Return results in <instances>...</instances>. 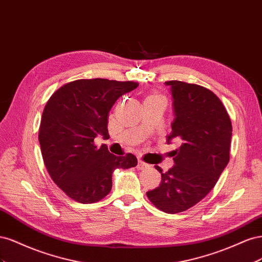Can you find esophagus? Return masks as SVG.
<instances>
[{
    "label": "esophagus",
    "instance_id": "34e87169",
    "mask_svg": "<svg viewBox=\"0 0 262 262\" xmlns=\"http://www.w3.org/2000/svg\"><path fill=\"white\" fill-rule=\"evenodd\" d=\"M147 167H149V165H148V164L144 163L143 161L139 160V163H138V166H137V168H138V169H140V170H143V169H145V168H147Z\"/></svg>",
    "mask_w": 262,
    "mask_h": 262
}]
</instances>
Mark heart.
Here are the masks:
<instances>
[{
  "label": "heart",
  "instance_id": "b5f03b06",
  "mask_svg": "<svg viewBox=\"0 0 262 262\" xmlns=\"http://www.w3.org/2000/svg\"><path fill=\"white\" fill-rule=\"evenodd\" d=\"M150 96H158V95H150Z\"/></svg>",
  "mask_w": 262,
  "mask_h": 262
}]
</instances>
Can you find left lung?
I'll list each match as a JSON object with an SVG mask.
<instances>
[{"label": "left lung", "mask_w": 262, "mask_h": 262, "mask_svg": "<svg viewBox=\"0 0 262 262\" xmlns=\"http://www.w3.org/2000/svg\"><path fill=\"white\" fill-rule=\"evenodd\" d=\"M165 84L170 86L175 113L167 143L177 140L180 146L168 171L155 166L162 181L146 195L157 209L175 214L200 202L215 186L229 161L232 122L210 90L180 81Z\"/></svg>", "instance_id": "1"}]
</instances>
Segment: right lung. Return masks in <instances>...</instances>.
<instances>
[{"label":"right lung","mask_w":262,"mask_h":262,"mask_svg":"<svg viewBox=\"0 0 262 262\" xmlns=\"http://www.w3.org/2000/svg\"><path fill=\"white\" fill-rule=\"evenodd\" d=\"M138 86L106 78L77 80L60 87L47 101L38 136L43 163L54 184L71 199L101 200L112 190L116 168L138 165L131 153L116 156L106 145L94 144L98 134L109 138L108 116L117 99Z\"/></svg>","instance_id":"right-lung-1"}]
</instances>
